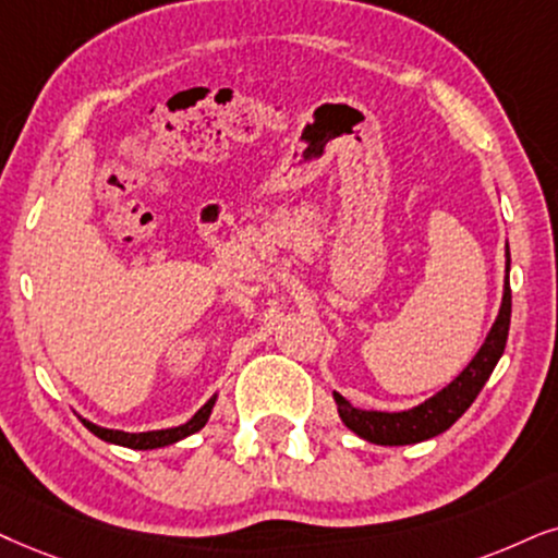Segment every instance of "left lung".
<instances>
[{"instance_id":"1","label":"left lung","mask_w":558,"mask_h":558,"mask_svg":"<svg viewBox=\"0 0 558 558\" xmlns=\"http://www.w3.org/2000/svg\"><path fill=\"white\" fill-rule=\"evenodd\" d=\"M507 272H510V252H507ZM510 314H512V293L510 280L505 283L502 306H499V316L492 327L489 335L476 352V357L466 365V371L458 376L453 384H448L440 393L427 399L425 404L409 409V412H365V409H355L348 399L335 393L337 409L340 417L352 433L361 435L363 440L376 442V446H409V442L427 440L435 437L453 425L466 409L474 404L478 391L489 380L492 371L505 352L507 331H510Z\"/></svg>"}]
</instances>
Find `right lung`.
<instances>
[{"instance_id": "obj_1", "label": "right lung", "mask_w": 558, "mask_h": 558, "mask_svg": "<svg viewBox=\"0 0 558 558\" xmlns=\"http://www.w3.org/2000/svg\"><path fill=\"white\" fill-rule=\"evenodd\" d=\"M214 401H216V397L206 401V404L197 409L195 417L185 422V425L169 427V429H151V433H123V429L97 427L87 420H82V422H84V427L89 429V433H95L97 437H102V440H108V442H116V446H125V448H133V450H151V448L172 446V442L182 440V437L197 433V429H201L208 422L210 409H214Z\"/></svg>"}]
</instances>
